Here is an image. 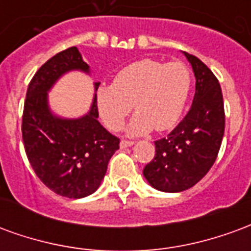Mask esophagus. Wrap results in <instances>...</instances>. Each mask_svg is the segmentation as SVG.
Listing matches in <instances>:
<instances>
[{"mask_svg":"<svg viewBox=\"0 0 251 251\" xmlns=\"http://www.w3.org/2000/svg\"><path fill=\"white\" fill-rule=\"evenodd\" d=\"M134 145V141H127V140H122L120 142V147L121 148H129V147H133Z\"/></svg>","mask_w":251,"mask_h":251,"instance_id":"esophagus-1","label":"esophagus"}]
</instances>
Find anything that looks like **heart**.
<instances>
[{
  "label": "heart",
  "instance_id": "obj_1",
  "mask_svg": "<svg viewBox=\"0 0 251 251\" xmlns=\"http://www.w3.org/2000/svg\"><path fill=\"white\" fill-rule=\"evenodd\" d=\"M191 83L184 63L145 59L121 70L113 84L99 86L95 107L103 125L113 131L120 130L133 107L138 113L126 126L127 134L141 136L153 127L168 130L183 115Z\"/></svg>",
  "mask_w": 251,
  "mask_h": 251
}]
</instances>
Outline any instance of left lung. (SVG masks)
<instances>
[{"label":"left lung","instance_id":"left-lung-1","mask_svg":"<svg viewBox=\"0 0 251 251\" xmlns=\"http://www.w3.org/2000/svg\"><path fill=\"white\" fill-rule=\"evenodd\" d=\"M183 53L196 79L194 102L168 137L154 141V158L142 171L148 183L163 192H181L203 179L215 163L225 133L221 84L200 59Z\"/></svg>","mask_w":251,"mask_h":251}]
</instances>
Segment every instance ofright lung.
<instances>
[{
    "instance_id": "obj_1",
    "label": "right lung",
    "mask_w": 251,
    "mask_h": 251,
    "mask_svg": "<svg viewBox=\"0 0 251 251\" xmlns=\"http://www.w3.org/2000/svg\"><path fill=\"white\" fill-rule=\"evenodd\" d=\"M70 71L90 75V66L76 47L59 52L39 68L28 86L21 130L37 177L55 194L80 199L99 188L109 160L120 149V138L99 124L95 94L88 113L79 118L52 113L48 91ZM99 84L94 83L95 91Z\"/></svg>"
}]
</instances>
